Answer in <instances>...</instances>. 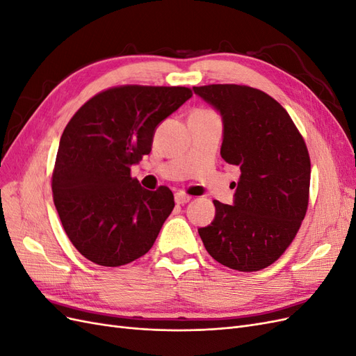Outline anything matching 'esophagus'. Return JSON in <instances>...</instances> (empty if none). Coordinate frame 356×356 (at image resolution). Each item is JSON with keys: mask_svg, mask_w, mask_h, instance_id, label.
Returning <instances> with one entry per match:
<instances>
[{"mask_svg": "<svg viewBox=\"0 0 356 356\" xmlns=\"http://www.w3.org/2000/svg\"><path fill=\"white\" fill-rule=\"evenodd\" d=\"M190 196L188 195H186V193H182V191H178V193H175V202H177V204H184V203H188L190 202Z\"/></svg>", "mask_w": 356, "mask_h": 356, "instance_id": "1", "label": "esophagus"}]
</instances>
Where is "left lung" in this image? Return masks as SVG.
Masks as SVG:
<instances>
[{
  "label": "left lung",
  "instance_id": "obj_1",
  "mask_svg": "<svg viewBox=\"0 0 356 356\" xmlns=\"http://www.w3.org/2000/svg\"><path fill=\"white\" fill-rule=\"evenodd\" d=\"M222 120L221 157L241 168L233 204L213 200L215 218L199 229L209 255L225 267L257 272L293 242L309 203L310 159L284 106L239 84L193 88Z\"/></svg>",
  "mask_w": 356,
  "mask_h": 356
}]
</instances>
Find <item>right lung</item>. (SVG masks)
<instances>
[{
  "label": "right lung",
  "mask_w": 356,
  "mask_h": 356,
  "mask_svg": "<svg viewBox=\"0 0 356 356\" xmlns=\"http://www.w3.org/2000/svg\"><path fill=\"white\" fill-rule=\"evenodd\" d=\"M193 96L188 88L120 86L95 95L59 143L51 191L67 236L106 267L152 250L175 207L172 191L141 187L131 166L149 154L157 126Z\"/></svg>",
  "instance_id": "1"
}]
</instances>
